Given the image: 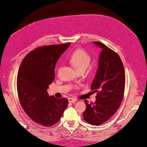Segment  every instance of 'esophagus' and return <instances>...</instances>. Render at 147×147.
<instances>
[{"label": "esophagus", "instance_id": "obj_1", "mask_svg": "<svg viewBox=\"0 0 147 147\" xmlns=\"http://www.w3.org/2000/svg\"><path fill=\"white\" fill-rule=\"evenodd\" d=\"M68 100H69V102L73 103V102H75L77 100H76V99L73 98V97H69V98L68 99Z\"/></svg>", "mask_w": 147, "mask_h": 147}]
</instances>
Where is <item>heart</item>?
<instances>
[{
	"instance_id": "heart-1",
	"label": "heart",
	"mask_w": 147,
	"mask_h": 147,
	"mask_svg": "<svg viewBox=\"0 0 147 147\" xmlns=\"http://www.w3.org/2000/svg\"><path fill=\"white\" fill-rule=\"evenodd\" d=\"M71 64L78 71L85 70L91 61L90 54L82 49H78L71 55L69 59Z\"/></svg>"
}]
</instances>
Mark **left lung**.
<instances>
[{
	"mask_svg": "<svg viewBox=\"0 0 147 147\" xmlns=\"http://www.w3.org/2000/svg\"><path fill=\"white\" fill-rule=\"evenodd\" d=\"M93 42L102 49L98 69L91 85L92 90L97 92L96 100L89 103L85 100L83 116L87 123L98 125L110 119L119 108L124 96L125 76L119 55L102 42Z\"/></svg>",
	"mask_w": 147,
	"mask_h": 147,
	"instance_id": "left-lung-1",
	"label": "left lung"
}]
</instances>
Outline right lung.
Listing matches in <instances>:
<instances>
[{"label": "right lung", "mask_w": 147, "mask_h": 147, "mask_svg": "<svg viewBox=\"0 0 147 147\" xmlns=\"http://www.w3.org/2000/svg\"><path fill=\"white\" fill-rule=\"evenodd\" d=\"M71 42L46 45L34 49L20 64L17 92L20 104L30 119L43 126L59 121L67 107L66 98L49 96L47 89L55 79V67Z\"/></svg>", "instance_id": "right-lung-1"}]
</instances>
